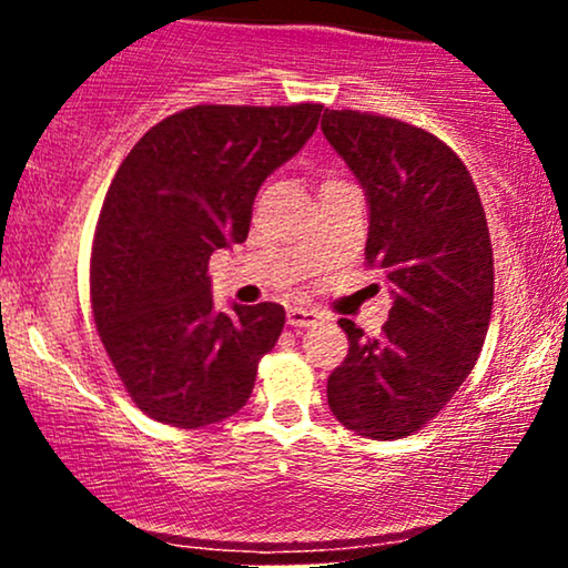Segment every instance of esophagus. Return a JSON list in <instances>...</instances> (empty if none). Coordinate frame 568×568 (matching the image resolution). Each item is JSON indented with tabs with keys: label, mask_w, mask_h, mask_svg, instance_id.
I'll use <instances>...</instances> for the list:
<instances>
[{
	"label": "esophagus",
	"mask_w": 568,
	"mask_h": 568,
	"mask_svg": "<svg viewBox=\"0 0 568 568\" xmlns=\"http://www.w3.org/2000/svg\"><path fill=\"white\" fill-rule=\"evenodd\" d=\"M317 321H321V315H317L315 310H310V306H291L288 310L291 328H310V325H315Z\"/></svg>",
	"instance_id": "esophagus-1"
}]
</instances>
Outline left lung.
Returning a JSON list of instances; mask_svg holds the SVG:
<instances>
[{"instance_id": "1", "label": "left lung", "mask_w": 568, "mask_h": 568, "mask_svg": "<svg viewBox=\"0 0 568 568\" xmlns=\"http://www.w3.org/2000/svg\"><path fill=\"white\" fill-rule=\"evenodd\" d=\"M321 128L366 189V264L395 296L379 338L338 321L349 352L328 376V406L357 435L395 440L438 416L484 347L494 304L486 213L438 135L352 109H325Z\"/></svg>"}]
</instances>
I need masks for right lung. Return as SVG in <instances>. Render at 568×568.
Here are the masks:
<instances>
[{
    "instance_id": "add662e5",
    "label": "right lung",
    "mask_w": 568,
    "mask_h": 568,
    "mask_svg": "<svg viewBox=\"0 0 568 568\" xmlns=\"http://www.w3.org/2000/svg\"><path fill=\"white\" fill-rule=\"evenodd\" d=\"M321 112L202 103L146 130L122 160L98 216L90 302L130 400L162 425H216L251 397L285 310L216 312L207 258L247 237L258 186L310 141Z\"/></svg>"
}]
</instances>
